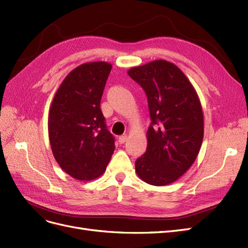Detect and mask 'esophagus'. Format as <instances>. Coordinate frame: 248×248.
<instances>
[{"mask_svg":"<svg viewBox=\"0 0 248 248\" xmlns=\"http://www.w3.org/2000/svg\"><path fill=\"white\" fill-rule=\"evenodd\" d=\"M126 140H127V136L126 135H123V136H121V137L118 138V142L121 143V144H123V143H124Z\"/></svg>","mask_w":248,"mask_h":248,"instance_id":"1","label":"esophagus"}]
</instances>
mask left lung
Listing matches in <instances>:
<instances>
[{
    "label": "left lung",
    "mask_w": 248,
    "mask_h": 248,
    "mask_svg": "<svg viewBox=\"0 0 248 248\" xmlns=\"http://www.w3.org/2000/svg\"><path fill=\"white\" fill-rule=\"evenodd\" d=\"M127 74L145 91L151 118L147 149L135 163L136 173L148 185H170L194 164L202 145L199 95L186 74L165 60L133 67Z\"/></svg>",
    "instance_id": "left-lung-1"
}]
</instances>
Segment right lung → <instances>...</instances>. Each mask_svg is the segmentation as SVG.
Listing matches in <instances>:
<instances>
[{"mask_svg":"<svg viewBox=\"0 0 248 248\" xmlns=\"http://www.w3.org/2000/svg\"><path fill=\"white\" fill-rule=\"evenodd\" d=\"M112 65L84 62L63 79L48 114V136L53 156L71 177L89 181L100 177L115 149L100 108Z\"/></svg>","mask_w":248,"mask_h":248,"instance_id":"right-lung-1","label":"right lung"}]
</instances>
